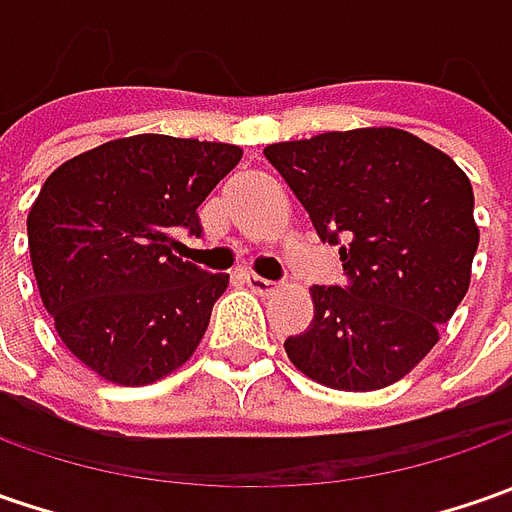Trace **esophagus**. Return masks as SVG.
<instances>
[{
    "mask_svg": "<svg viewBox=\"0 0 512 512\" xmlns=\"http://www.w3.org/2000/svg\"><path fill=\"white\" fill-rule=\"evenodd\" d=\"M242 279H245V285L250 287L253 293H259V296H267V293H273V290H276V282L256 276L253 270H242Z\"/></svg>",
    "mask_w": 512,
    "mask_h": 512,
    "instance_id": "obj_1",
    "label": "esophagus"
}]
</instances>
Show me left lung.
<instances>
[{
  "instance_id": "left-lung-1",
  "label": "left lung",
  "mask_w": 512,
  "mask_h": 512,
  "mask_svg": "<svg viewBox=\"0 0 512 512\" xmlns=\"http://www.w3.org/2000/svg\"><path fill=\"white\" fill-rule=\"evenodd\" d=\"M265 156L319 239H344L347 287H310L313 322L287 339V359L333 390L404 379L470 287L479 247L470 179L399 128L330 130L267 145Z\"/></svg>"
}]
</instances>
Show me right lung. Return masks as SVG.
<instances>
[{"mask_svg":"<svg viewBox=\"0 0 512 512\" xmlns=\"http://www.w3.org/2000/svg\"><path fill=\"white\" fill-rule=\"evenodd\" d=\"M225 142L139 133L53 170L28 213L42 305L59 339L110 384L142 387L193 356L227 273L173 256L199 205L239 165Z\"/></svg>","mask_w":512,"mask_h":512,"instance_id":"right-lung-1","label":"right lung"}]
</instances>
